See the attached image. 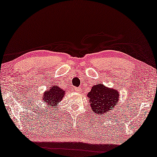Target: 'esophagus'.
Returning <instances> with one entry per match:
<instances>
[{
	"mask_svg": "<svg viewBox=\"0 0 157 157\" xmlns=\"http://www.w3.org/2000/svg\"><path fill=\"white\" fill-rule=\"evenodd\" d=\"M74 90H75V91L76 92H78V93H80V92H82V90L79 88H74Z\"/></svg>",
	"mask_w": 157,
	"mask_h": 157,
	"instance_id": "obj_1",
	"label": "esophagus"
}]
</instances>
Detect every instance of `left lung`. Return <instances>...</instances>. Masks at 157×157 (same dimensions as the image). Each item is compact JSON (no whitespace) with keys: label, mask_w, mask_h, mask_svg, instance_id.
I'll return each instance as SVG.
<instances>
[{"label":"left lung","mask_w":157,"mask_h":157,"mask_svg":"<svg viewBox=\"0 0 157 157\" xmlns=\"http://www.w3.org/2000/svg\"><path fill=\"white\" fill-rule=\"evenodd\" d=\"M87 96L95 114L102 115L113 110L119 98L117 90L107 88L102 84L92 86Z\"/></svg>","instance_id":"obj_1"}]
</instances>
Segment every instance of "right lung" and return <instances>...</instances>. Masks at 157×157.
<instances>
[{
  "label": "right lung",
  "instance_id": "1",
  "mask_svg": "<svg viewBox=\"0 0 157 157\" xmlns=\"http://www.w3.org/2000/svg\"><path fill=\"white\" fill-rule=\"evenodd\" d=\"M65 94V90L57 86H55L50 88L48 90H46L44 93L42 97L43 102L51 106H57L59 102H61L64 97Z\"/></svg>",
  "mask_w": 157,
  "mask_h": 157
}]
</instances>
